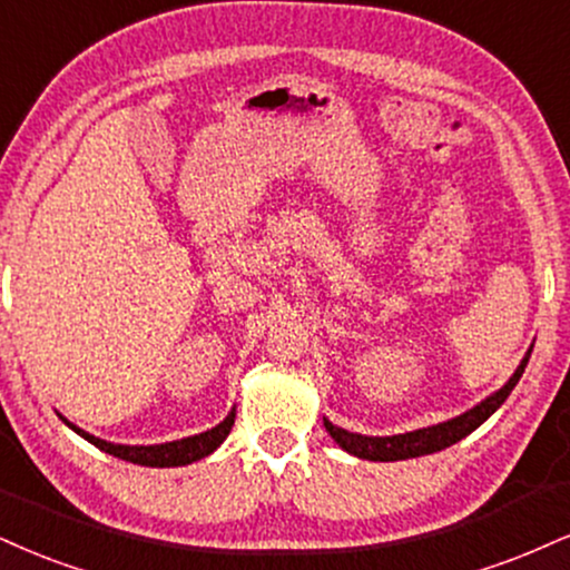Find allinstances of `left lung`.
I'll return each mask as SVG.
<instances>
[{
  "label": "left lung",
  "instance_id": "left-lung-1",
  "mask_svg": "<svg viewBox=\"0 0 570 570\" xmlns=\"http://www.w3.org/2000/svg\"><path fill=\"white\" fill-rule=\"evenodd\" d=\"M533 347H528V353L520 361V366L515 368V374L504 382V387H499L497 393L485 397V401L478 403L475 409L464 411V414L454 416V420L433 424V428H422L414 430V433H403V435H358V433H347V430L337 428L328 420H324V428L328 430V435L340 443V449H345L347 454L358 456V459H368V462H397V459H414V456H424V454H435V451L449 449L462 438H468L472 430H478L481 424L489 420V416L497 411L502 403L507 401V395L512 393V387L518 385V380L525 372V363L531 358Z\"/></svg>",
  "mask_w": 570,
  "mask_h": 570
}]
</instances>
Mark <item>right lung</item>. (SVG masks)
Segmentation results:
<instances>
[{"mask_svg":"<svg viewBox=\"0 0 570 570\" xmlns=\"http://www.w3.org/2000/svg\"><path fill=\"white\" fill-rule=\"evenodd\" d=\"M60 420H63L68 428L73 430V433L85 438V441L98 445V449L106 451V454L125 459V462L142 464V468H183V464H190V462H196V459L209 456L212 451H215L217 445L223 443L225 438H228L230 428H233V420H236V409H233L230 414L217 424V428L207 430V433L180 438V441H173V443H156V445L108 443V441H102V438H95V435L85 433V430L77 428V424L68 422L66 416H60Z\"/></svg>","mask_w":570,"mask_h":570,"instance_id":"1","label":"right lung"}]
</instances>
